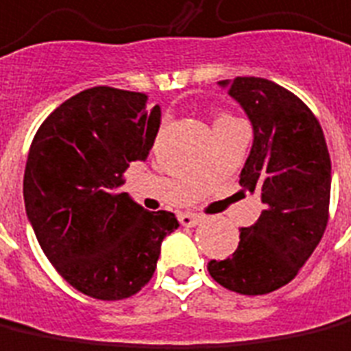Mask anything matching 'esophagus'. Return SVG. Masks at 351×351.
Returning a JSON list of instances; mask_svg holds the SVG:
<instances>
[{"label":"esophagus","mask_w":351,"mask_h":351,"mask_svg":"<svg viewBox=\"0 0 351 351\" xmlns=\"http://www.w3.org/2000/svg\"><path fill=\"white\" fill-rule=\"evenodd\" d=\"M178 220H180L182 226L193 228L199 224L201 220H203V217H199V215H192V213H182V215H178Z\"/></svg>","instance_id":"1"}]
</instances>
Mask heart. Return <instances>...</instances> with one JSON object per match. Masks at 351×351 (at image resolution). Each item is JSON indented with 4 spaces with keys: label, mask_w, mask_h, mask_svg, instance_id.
Returning <instances> with one entry per match:
<instances>
[{
    "label": "heart",
    "mask_w": 351,
    "mask_h": 351,
    "mask_svg": "<svg viewBox=\"0 0 351 351\" xmlns=\"http://www.w3.org/2000/svg\"><path fill=\"white\" fill-rule=\"evenodd\" d=\"M228 119H232V117H230V116H220V117H217V121H215V123H222V121H228Z\"/></svg>",
    "instance_id": "1"
}]
</instances>
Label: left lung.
Here are the masks:
<instances>
[{"label": "left lung", "instance_id": "left-lung-1", "mask_svg": "<svg viewBox=\"0 0 351 351\" xmlns=\"http://www.w3.org/2000/svg\"><path fill=\"white\" fill-rule=\"evenodd\" d=\"M252 125L239 175L264 210L239 230L232 256L207 264L210 278L239 295H266L295 279L329 220L330 158L317 117L291 90L264 77L218 82Z\"/></svg>", "mask_w": 351, "mask_h": 351}]
</instances>
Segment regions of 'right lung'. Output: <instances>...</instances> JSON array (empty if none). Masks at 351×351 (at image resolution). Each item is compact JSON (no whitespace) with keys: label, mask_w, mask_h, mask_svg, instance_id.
I'll list each match as a JSON object with an SVG mask.
<instances>
[{"label":"right lung","mask_w":351,"mask_h":351,"mask_svg":"<svg viewBox=\"0 0 351 351\" xmlns=\"http://www.w3.org/2000/svg\"><path fill=\"white\" fill-rule=\"evenodd\" d=\"M161 108L133 90L93 87L41 123L24 171V205L49 262L80 293L121 300L156 271L161 243L178 228L167 210L142 209L119 192L146 161Z\"/></svg>","instance_id":"right-lung-1"}]
</instances>
